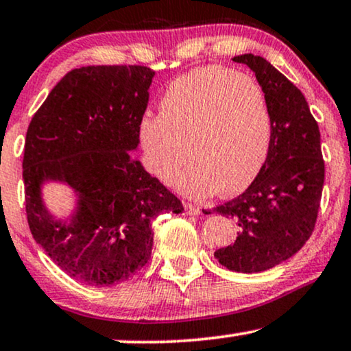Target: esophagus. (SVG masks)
Masks as SVG:
<instances>
[{"mask_svg":"<svg viewBox=\"0 0 351 351\" xmlns=\"http://www.w3.org/2000/svg\"><path fill=\"white\" fill-rule=\"evenodd\" d=\"M184 210H186V214H189V215H199L202 212L201 207L196 206V204H191V202H184Z\"/></svg>","mask_w":351,"mask_h":351,"instance_id":"esophagus-1","label":"esophagus"}]
</instances>
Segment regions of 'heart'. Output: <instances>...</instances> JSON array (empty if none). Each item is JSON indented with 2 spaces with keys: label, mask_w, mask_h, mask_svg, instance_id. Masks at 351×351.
<instances>
[{
  "label": "heart",
  "mask_w": 351,
  "mask_h": 351,
  "mask_svg": "<svg viewBox=\"0 0 351 351\" xmlns=\"http://www.w3.org/2000/svg\"><path fill=\"white\" fill-rule=\"evenodd\" d=\"M158 117L139 123V144L152 175L186 196L206 199L245 191L265 160L270 113L261 84L237 71L207 66L176 77Z\"/></svg>",
  "instance_id": "1"
}]
</instances>
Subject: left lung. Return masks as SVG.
Wrapping results in <instances>:
<instances>
[{
  "mask_svg": "<svg viewBox=\"0 0 351 351\" xmlns=\"http://www.w3.org/2000/svg\"><path fill=\"white\" fill-rule=\"evenodd\" d=\"M264 88L270 113L267 158L241 196L215 207L238 227L233 245L214 252L228 270L264 272L296 254L311 237L324 186L321 132L308 101L263 56L233 58Z\"/></svg>",
  "mask_w": 351,
  "mask_h": 351,
  "instance_id": "8db88e82",
  "label": "left lung"
}]
</instances>
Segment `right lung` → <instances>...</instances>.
Returning a JSON list of instances; mask_svg holds the SVG:
<instances>
[{"label": "right lung", "mask_w": 351, "mask_h": 351, "mask_svg": "<svg viewBox=\"0 0 351 351\" xmlns=\"http://www.w3.org/2000/svg\"><path fill=\"white\" fill-rule=\"evenodd\" d=\"M155 71L86 66L69 71L34 114L25 136V212L37 245L69 277L92 287L131 278L152 254V220L183 204L132 158ZM77 196L68 217L46 207L43 188Z\"/></svg>", "instance_id": "add662e5"}]
</instances>
